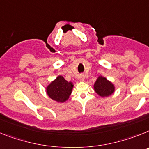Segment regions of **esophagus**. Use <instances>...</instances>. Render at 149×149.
Masks as SVG:
<instances>
[{
	"mask_svg": "<svg viewBox=\"0 0 149 149\" xmlns=\"http://www.w3.org/2000/svg\"><path fill=\"white\" fill-rule=\"evenodd\" d=\"M79 80L81 82H83L84 80H85V76H84V75H81L79 76Z\"/></svg>",
	"mask_w": 149,
	"mask_h": 149,
	"instance_id": "1",
	"label": "esophagus"
}]
</instances>
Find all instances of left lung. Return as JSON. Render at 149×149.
Listing matches in <instances>:
<instances>
[{"label":"left lung","mask_w":149,"mask_h":149,"mask_svg":"<svg viewBox=\"0 0 149 149\" xmlns=\"http://www.w3.org/2000/svg\"><path fill=\"white\" fill-rule=\"evenodd\" d=\"M94 90L97 95L103 98L112 95L116 91V87L112 82L100 75L94 82Z\"/></svg>","instance_id":"left-lung-1"}]
</instances>
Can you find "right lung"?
Listing matches in <instances>:
<instances>
[{
    "label": "right lung",
    "instance_id": "add662e5",
    "mask_svg": "<svg viewBox=\"0 0 149 149\" xmlns=\"http://www.w3.org/2000/svg\"><path fill=\"white\" fill-rule=\"evenodd\" d=\"M73 88V82H67L60 75L46 86V92L52 100L62 103L69 99Z\"/></svg>",
    "mask_w": 149,
    "mask_h": 149
}]
</instances>
